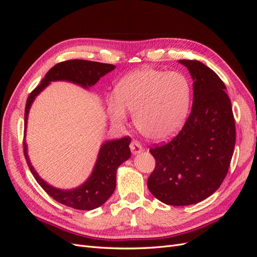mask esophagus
<instances>
[{"label": "esophagus", "mask_w": 257, "mask_h": 257, "mask_svg": "<svg viewBox=\"0 0 257 257\" xmlns=\"http://www.w3.org/2000/svg\"><path fill=\"white\" fill-rule=\"evenodd\" d=\"M130 148H131L132 153H133V154H139L141 152H143V150H144L142 145L139 144V142L135 141V139H133V141H132V143L130 145Z\"/></svg>", "instance_id": "1"}]
</instances>
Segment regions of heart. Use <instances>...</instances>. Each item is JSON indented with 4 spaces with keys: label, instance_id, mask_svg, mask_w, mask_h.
I'll use <instances>...</instances> for the list:
<instances>
[{
    "label": "heart",
    "instance_id": "1",
    "mask_svg": "<svg viewBox=\"0 0 257 257\" xmlns=\"http://www.w3.org/2000/svg\"><path fill=\"white\" fill-rule=\"evenodd\" d=\"M191 97V82L185 75L142 68L116 84L114 97L108 99V111L116 124L125 123L126 110L133 112L135 125L145 137L163 142L184 125Z\"/></svg>",
    "mask_w": 257,
    "mask_h": 257
}]
</instances>
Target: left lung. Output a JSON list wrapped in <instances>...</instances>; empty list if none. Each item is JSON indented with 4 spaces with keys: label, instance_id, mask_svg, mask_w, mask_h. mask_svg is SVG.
<instances>
[{
    "label": "left lung",
    "instance_id": "8db88e82",
    "mask_svg": "<svg viewBox=\"0 0 257 257\" xmlns=\"http://www.w3.org/2000/svg\"><path fill=\"white\" fill-rule=\"evenodd\" d=\"M193 79V106L172 142L151 148L155 168L148 189L162 203L188 206L220 188L236 143L235 119L224 82L196 60H179Z\"/></svg>",
    "mask_w": 257,
    "mask_h": 257
}]
</instances>
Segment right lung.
Returning <instances> with one entry per match:
<instances>
[{"label": "right lung", "instance_id": "right-lung-1", "mask_svg": "<svg viewBox=\"0 0 257 257\" xmlns=\"http://www.w3.org/2000/svg\"><path fill=\"white\" fill-rule=\"evenodd\" d=\"M114 68L115 66L112 64L85 60H68L56 64L45 75V78L41 83L30 93L25 110V127L27 128L28 114L31 105L34 102L35 97L51 81H71L87 89L91 85H94L100 77L105 76ZM130 144L131 137L128 136L104 143L100 147L94 168H93V172L88 180L78 188L72 190L53 188L52 185L43 180L31 164L26 142H23V147H25L23 151H25V157L31 173L49 196L57 200L58 203L67 207L78 210H93L102 206L113 193L115 189L116 169L131 157Z\"/></svg>", "mask_w": 257, "mask_h": 257}]
</instances>
